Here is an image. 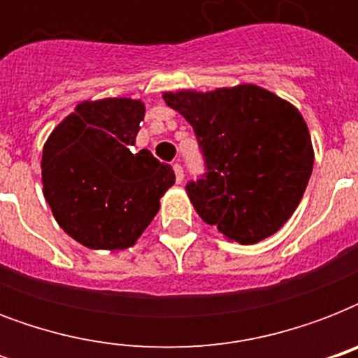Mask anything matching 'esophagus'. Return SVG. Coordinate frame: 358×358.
I'll list each match as a JSON object with an SVG mask.
<instances>
[{
    "label": "esophagus",
    "mask_w": 358,
    "mask_h": 358,
    "mask_svg": "<svg viewBox=\"0 0 358 358\" xmlns=\"http://www.w3.org/2000/svg\"><path fill=\"white\" fill-rule=\"evenodd\" d=\"M173 169H174V174H176V182H178V184H182V182H184V169H182V165H180V163H174Z\"/></svg>",
    "instance_id": "1"
}]
</instances>
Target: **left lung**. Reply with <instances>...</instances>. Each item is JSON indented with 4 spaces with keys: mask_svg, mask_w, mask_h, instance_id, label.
Returning <instances> with one entry per match:
<instances>
[{
    "mask_svg": "<svg viewBox=\"0 0 358 358\" xmlns=\"http://www.w3.org/2000/svg\"><path fill=\"white\" fill-rule=\"evenodd\" d=\"M193 126L206 173L185 185L202 221L250 245L269 238L299 206L314 165L305 119L256 85L165 92Z\"/></svg>",
    "mask_w": 358,
    "mask_h": 358,
    "instance_id": "1",
    "label": "left lung"
}]
</instances>
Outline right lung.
<instances>
[{"label":"right lung","instance_id":"right-lung-1","mask_svg":"<svg viewBox=\"0 0 358 358\" xmlns=\"http://www.w3.org/2000/svg\"><path fill=\"white\" fill-rule=\"evenodd\" d=\"M143 119L141 100L83 102L44 145V196L59 227L89 249L134 245L174 184L171 165L129 150Z\"/></svg>","mask_w":358,"mask_h":358}]
</instances>
